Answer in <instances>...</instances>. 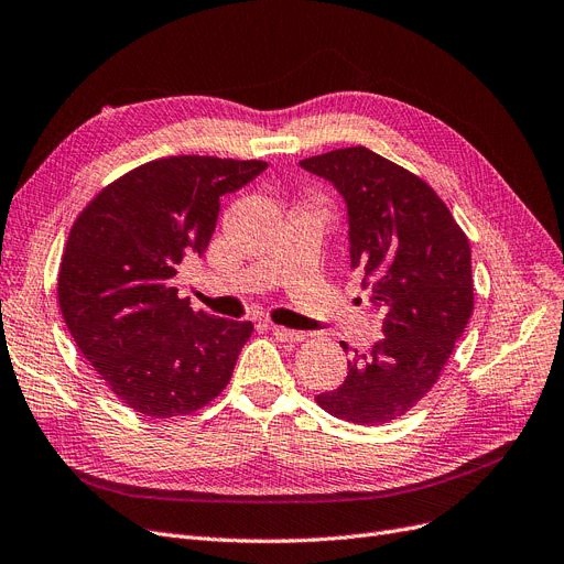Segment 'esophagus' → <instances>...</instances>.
Segmentation results:
<instances>
[{
	"instance_id": "obj_1",
	"label": "esophagus",
	"mask_w": 564,
	"mask_h": 564,
	"mask_svg": "<svg viewBox=\"0 0 564 564\" xmlns=\"http://www.w3.org/2000/svg\"><path fill=\"white\" fill-rule=\"evenodd\" d=\"M271 335H274V339L281 341V344H300L306 337L304 332L288 329V327H281V325H271Z\"/></svg>"
}]
</instances>
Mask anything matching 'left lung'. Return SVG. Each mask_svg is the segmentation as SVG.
I'll use <instances>...</instances> for the list:
<instances>
[{"mask_svg":"<svg viewBox=\"0 0 564 564\" xmlns=\"http://www.w3.org/2000/svg\"><path fill=\"white\" fill-rule=\"evenodd\" d=\"M300 164L344 197L350 267L383 314V339L362 356L356 350L344 383L316 402L348 423H390L432 390L469 323V239L423 178L365 145Z\"/></svg>","mask_w":564,"mask_h":564,"instance_id":"left-lung-1","label":"left lung"}]
</instances>
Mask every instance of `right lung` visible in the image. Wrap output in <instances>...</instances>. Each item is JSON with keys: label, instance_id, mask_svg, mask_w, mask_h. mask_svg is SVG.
<instances>
[{"label": "right lung", "instance_id": "add662e5", "mask_svg": "<svg viewBox=\"0 0 564 564\" xmlns=\"http://www.w3.org/2000/svg\"><path fill=\"white\" fill-rule=\"evenodd\" d=\"M267 170L262 160L174 155L109 183L76 218L57 274L72 337L118 400L149 419L214 402L253 323L178 297L183 260L202 256L220 197Z\"/></svg>", "mask_w": 564, "mask_h": 564}]
</instances>
